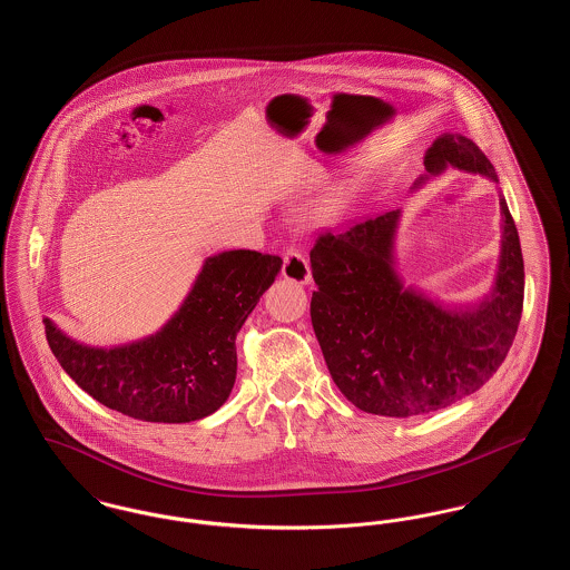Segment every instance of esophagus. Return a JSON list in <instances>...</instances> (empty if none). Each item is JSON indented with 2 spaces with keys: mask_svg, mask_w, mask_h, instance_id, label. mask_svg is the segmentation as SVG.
I'll use <instances>...</instances> for the list:
<instances>
[{
  "mask_svg": "<svg viewBox=\"0 0 570 570\" xmlns=\"http://www.w3.org/2000/svg\"><path fill=\"white\" fill-rule=\"evenodd\" d=\"M282 275L286 279H291V282H297V284H309L312 282L309 263H307V258L301 254V249H297V247H288L286 249Z\"/></svg>",
  "mask_w": 570,
  "mask_h": 570,
  "instance_id": "esophagus-1",
  "label": "esophagus"
}]
</instances>
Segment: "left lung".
I'll list each match as a JSON object with an SVG mask.
<instances>
[{
  "mask_svg": "<svg viewBox=\"0 0 570 570\" xmlns=\"http://www.w3.org/2000/svg\"><path fill=\"white\" fill-rule=\"evenodd\" d=\"M425 175L446 166L498 184L488 156L465 136H438L425 151ZM402 212H386L335 233L309 252L316 291L312 326L326 367L344 397L380 416H421L451 406L488 382L513 346L523 309V256L515 222L500 194L502 247L489 295L446 305L404 286L395 269Z\"/></svg>",
  "mask_w": 570,
  "mask_h": 570,
  "instance_id": "obj_1",
  "label": "left lung"
}]
</instances>
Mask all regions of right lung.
<instances>
[{
  "label": "right lung",
  "mask_w": 570,
  "mask_h": 570,
  "mask_svg": "<svg viewBox=\"0 0 570 570\" xmlns=\"http://www.w3.org/2000/svg\"><path fill=\"white\" fill-rule=\"evenodd\" d=\"M282 269V258L228 249L205 258L170 321L142 340L98 348L45 318L63 372L96 402L147 423H190L214 414L237 379V333Z\"/></svg>",
  "instance_id": "obj_1"
}]
</instances>
